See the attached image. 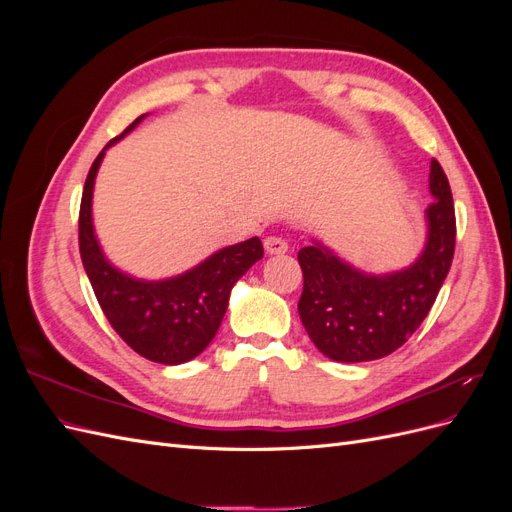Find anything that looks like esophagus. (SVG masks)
Returning a JSON list of instances; mask_svg holds the SVG:
<instances>
[{"instance_id": "34e87169", "label": "esophagus", "mask_w": 512, "mask_h": 512, "mask_svg": "<svg viewBox=\"0 0 512 512\" xmlns=\"http://www.w3.org/2000/svg\"><path fill=\"white\" fill-rule=\"evenodd\" d=\"M265 250L267 254L275 256V254H286L288 252V243L282 237H267L265 239Z\"/></svg>"}]
</instances>
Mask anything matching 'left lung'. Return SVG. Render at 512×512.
I'll return each mask as SVG.
<instances>
[{"instance_id":"left-lung-1","label":"left lung","mask_w":512,"mask_h":512,"mask_svg":"<svg viewBox=\"0 0 512 512\" xmlns=\"http://www.w3.org/2000/svg\"><path fill=\"white\" fill-rule=\"evenodd\" d=\"M429 192L425 247L404 269L365 273L318 239L299 250V316L324 356L339 363L376 361L404 346L421 327L455 254L453 194L436 160H431Z\"/></svg>"}]
</instances>
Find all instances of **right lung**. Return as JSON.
<instances>
[{
    "mask_svg": "<svg viewBox=\"0 0 512 512\" xmlns=\"http://www.w3.org/2000/svg\"><path fill=\"white\" fill-rule=\"evenodd\" d=\"M147 115L134 119L91 164L79 215V247L85 273L106 320L134 352L153 363L181 365L203 352L218 333L230 290L265 254L258 237L222 247L196 267L166 280H138L117 269L96 237L94 185L108 147L130 134Z\"/></svg>",
    "mask_w": 512,
    "mask_h": 512,
    "instance_id": "right-lung-1",
    "label": "right lung"
}]
</instances>
